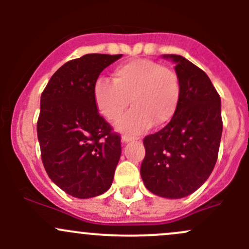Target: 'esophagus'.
I'll use <instances>...</instances> for the list:
<instances>
[{
	"instance_id": "esophagus-1",
	"label": "esophagus",
	"mask_w": 249,
	"mask_h": 249,
	"mask_svg": "<svg viewBox=\"0 0 249 249\" xmlns=\"http://www.w3.org/2000/svg\"><path fill=\"white\" fill-rule=\"evenodd\" d=\"M135 140H137L136 137L129 136V135H123L122 136V142H124V143H127V142H130V141H135Z\"/></svg>"
}]
</instances>
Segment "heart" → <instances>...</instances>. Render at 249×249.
I'll use <instances>...</instances> for the list:
<instances>
[{
  "label": "heart",
  "instance_id": "b5f03b06",
  "mask_svg": "<svg viewBox=\"0 0 249 249\" xmlns=\"http://www.w3.org/2000/svg\"><path fill=\"white\" fill-rule=\"evenodd\" d=\"M180 99V80L173 69L149 59H135L113 71V82L100 78L94 85V100L100 114L117 122L129 107L134 108L118 124L125 134L137 135L154 123H169Z\"/></svg>",
  "mask_w": 249,
  "mask_h": 249
}]
</instances>
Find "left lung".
I'll return each mask as SVG.
<instances>
[{
	"instance_id": "left-lung-1",
	"label": "left lung",
	"mask_w": 249,
	"mask_h": 249,
	"mask_svg": "<svg viewBox=\"0 0 249 249\" xmlns=\"http://www.w3.org/2000/svg\"><path fill=\"white\" fill-rule=\"evenodd\" d=\"M176 62L180 99L171 122L143 140L141 177L158 196L180 199L206 182L217 162L223 131L220 96L207 74L180 55Z\"/></svg>"
}]
</instances>
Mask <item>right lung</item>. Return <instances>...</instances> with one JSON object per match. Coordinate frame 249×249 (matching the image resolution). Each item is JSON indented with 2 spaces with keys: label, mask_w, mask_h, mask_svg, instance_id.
Segmentation results:
<instances>
[{
  "label": "right lung",
  "mask_w": 249,
  "mask_h": 249,
  "mask_svg": "<svg viewBox=\"0 0 249 249\" xmlns=\"http://www.w3.org/2000/svg\"><path fill=\"white\" fill-rule=\"evenodd\" d=\"M122 54H87L62 65L41 96L37 136L50 179L65 193L89 199L112 185L122 154L120 135L100 115L94 85Z\"/></svg>",
  "instance_id": "right-lung-1"
}]
</instances>
